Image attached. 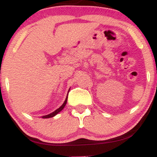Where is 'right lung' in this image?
Wrapping results in <instances>:
<instances>
[{"label":"right lung","mask_w":157,"mask_h":157,"mask_svg":"<svg viewBox=\"0 0 157 157\" xmlns=\"http://www.w3.org/2000/svg\"><path fill=\"white\" fill-rule=\"evenodd\" d=\"M67 99H68V97H66V100H65L64 102H63V105H61L60 108H59V109H57V110H55V111H53V112H52V113H49V114H48V115H45V116L41 117H42L43 119H46V118H51V117H55V115H57V113H58L59 112H60V111H62V110L64 109L65 105H66V102H67Z\"/></svg>","instance_id":"right-lung-1"}]
</instances>
